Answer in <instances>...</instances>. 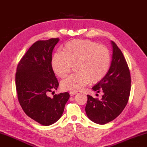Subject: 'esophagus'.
Wrapping results in <instances>:
<instances>
[{
  "label": "esophagus",
  "mask_w": 147,
  "mask_h": 147,
  "mask_svg": "<svg viewBox=\"0 0 147 147\" xmlns=\"http://www.w3.org/2000/svg\"><path fill=\"white\" fill-rule=\"evenodd\" d=\"M76 94H77L76 92H73V91H70V92H69V95L71 96H74V95H76Z\"/></svg>",
  "instance_id": "1"
}]
</instances>
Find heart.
Returning a JSON list of instances; mask_svg holds the SVG:
<instances>
[{
    "instance_id": "heart-1",
    "label": "heart",
    "mask_w": 147,
    "mask_h": 147,
    "mask_svg": "<svg viewBox=\"0 0 147 147\" xmlns=\"http://www.w3.org/2000/svg\"><path fill=\"white\" fill-rule=\"evenodd\" d=\"M111 63L110 52L102 45L88 40H75L67 43L62 52H56L51 60L53 69L61 78L68 75L73 65L75 74L61 83L64 90L78 92L90 82L96 83L104 78Z\"/></svg>"
}]
</instances>
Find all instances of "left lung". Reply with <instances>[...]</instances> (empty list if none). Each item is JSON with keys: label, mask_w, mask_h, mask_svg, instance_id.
Wrapping results in <instances>:
<instances>
[{"label": "left lung", "mask_w": 147, "mask_h": 147, "mask_svg": "<svg viewBox=\"0 0 147 147\" xmlns=\"http://www.w3.org/2000/svg\"><path fill=\"white\" fill-rule=\"evenodd\" d=\"M112 61L105 76L93 86L98 92H103L98 100L87 95L85 107L88 119L98 124H105L113 121L121 113L128 102L131 88L130 72L121 49L114 42Z\"/></svg>", "instance_id": "left-lung-1"}]
</instances>
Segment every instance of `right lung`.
<instances>
[{
    "label": "right lung",
    "instance_id": "add662e5",
    "mask_svg": "<svg viewBox=\"0 0 147 147\" xmlns=\"http://www.w3.org/2000/svg\"><path fill=\"white\" fill-rule=\"evenodd\" d=\"M59 42V38H51L33 44L19 61L16 74L21 107L27 116L44 126L61 117L69 98L68 92L55 94L53 98L47 96L59 86L51 65L53 50Z\"/></svg>",
    "mask_w": 147,
    "mask_h": 147
}]
</instances>
